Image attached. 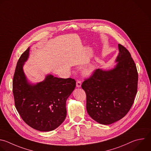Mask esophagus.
Masks as SVG:
<instances>
[{
  "instance_id": "1",
  "label": "esophagus",
  "mask_w": 151,
  "mask_h": 151,
  "mask_svg": "<svg viewBox=\"0 0 151 151\" xmlns=\"http://www.w3.org/2000/svg\"><path fill=\"white\" fill-rule=\"evenodd\" d=\"M81 84H82V83H81V82L80 81L78 80L76 81V87L77 88H80L81 86Z\"/></svg>"
}]
</instances>
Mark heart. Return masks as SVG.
Segmentation results:
<instances>
[{"label": "heart", "mask_w": 151, "mask_h": 151, "mask_svg": "<svg viewBox=\"0 0 151 151\" xmlns=\"http://www.w3.org/2000/svg\"><path fill=\"white\" fill-rule=\"evenodd\" d=\"M95 70V66L91 64L85 69L84 73L85 74V75L89 76L93 74Z\"/></svg>", "instance_id": "obj_1"}]
</instances>
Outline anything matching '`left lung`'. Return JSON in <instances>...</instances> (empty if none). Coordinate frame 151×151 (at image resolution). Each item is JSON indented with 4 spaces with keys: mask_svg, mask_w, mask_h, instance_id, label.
Instances as JSON below:
<instances>
[{
    "mask_svg": "<svg viewBox=\"0 0 151 151\" xmlns=\"http://www.w3.org/2000/svg\"><path fill=\"white\" fill-rule=\"evenodd\" d=\"M117 65L112 69L95 70L82 88L86 95L89 116L102 124H110L129 111L137 90L138 73L128 50L119 44Z\"/></svg>",
    "mask_w": 151,
    "mask_h": 151,
    "instance_id": "1",
    "label": "left lung"
}]
</instances>
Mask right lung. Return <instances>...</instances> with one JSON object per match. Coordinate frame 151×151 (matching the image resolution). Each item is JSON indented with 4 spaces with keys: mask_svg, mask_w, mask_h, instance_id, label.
I'll return each instance as SVG.
<instances>
[{
    "mask_svg": "<svg viewBox=\"0 0 151 151\" xmlns=\"http://www.w3.org/2000/svg\"><path fill=\"white\" fill-rule=\"evenodd\" d=\"M29 52V47L18 60L14 76L15 107L22 120L32 128L41 132L52 131L66 119V100L75 89L76 81L47 75L42 82L29 83L23 70Z\"/></svg>",
    "mask_w": 151,
    "mask_h": 151,
    "instance_id": "add662e5",
    "label": "right lung"
}]
</instances>
